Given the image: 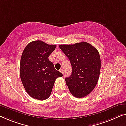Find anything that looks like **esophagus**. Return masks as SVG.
I'll list each match as a JSON object with an SVG mask.
<instances>
[{
	"label": "esophagus",
	"mask_w": 126,
	"mask_h": 126,
	"mask_svg": "<svg viewBox=\"0 0 126 126\" xmlns=\"http://www.w3.org/2000/svg\"><path fill=\"white\" fill-rule=\"evenodd\" d=\"M60 72H61L63 75H64V71H63V69H60Z\"/></svg>",
	"instance_id": "34e87169"
}]
</instances>
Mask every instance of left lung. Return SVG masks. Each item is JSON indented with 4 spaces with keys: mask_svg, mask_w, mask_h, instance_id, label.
<instances>
[{
    "mask_svg": "<svg viewBox=\"0 0 126 126\" xmlns=\"http://www.w3.org/2000/svg\"><path fill=\"white\" fill-rule=\"evenodd\" d=\"M59 47L72 65V74L65 79L71 93L76 98L87 96L95 88L100 74L98 50L86 42L61 45Z\"/></svg>",
    "mask_w": 126,
    "mask_h": 126,
    "instance_id": "left-lung-1",
    "label": "left lung"
}]
</instances>
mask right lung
Masks as SVG:
<instances>
[{
	"label": "right lung",
	"mask_w": 126,
	"mask_h": 126,
	"mask_svg": "<svg viewBox=\"0 0 126 126\" xmlns=\"http://www.w3.org/2000/svg\"><path fill=\"white\" fill-rule=\"evenodd\" d=\"M56 46L34 41L28 44L22 52L20 78L26 92L33 98L41 101L48 98L56 79L63 76L48 59Z\"/></svg>",
	"instance_id": "right-lung-1"
}]
</instances>
